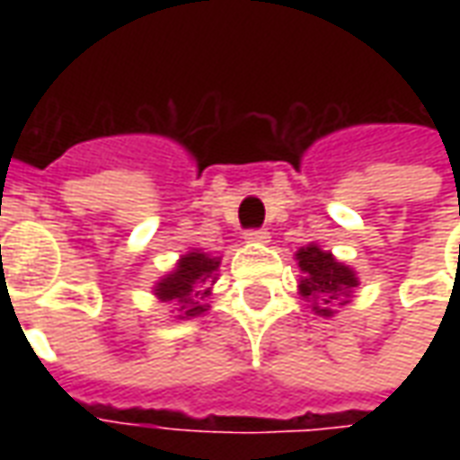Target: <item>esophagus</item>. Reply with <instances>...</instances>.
<instances>
[{
    "instance_id": "34e87169",
    "label": "esophagus",
    "mask_w": 460,
    "mask_h": 460,
    "mask_svg": "<svg viewBox=\"0 0 460 460\" xmlns=\"http://www.w3.org/2000/svg\"><path fill=\"white\" fill-rule=\"evenodd\" d=\"M246 241H249V243H259V246H263V243H269L270 241V234L266 229L246 231Z\"/></svg>"
}]
</instances>
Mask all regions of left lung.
Segmentation results:
<instances>
[{
    "instance_id": "obj_1",
    "label": "left lung",
    "mask_w": 460,
    "mask_h": 460,
    "mask_svg": "<svg viewBox=\"0 0 460 460\" xmlns=\"http://www.w3.org/2000/svg\"><path fill=\"white\" fill-rule=\"evenodd\" d=\"M296 266L300 270V298L310 303L313 313L320 318H332L338 313L335 305H347L359 286L357 270L335 259L330 251L320 249L318 243L296 251Z\"/></svg>"
}]
</instances>
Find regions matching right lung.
I'll list each match as a JSON object with an SVG mask.
<instances>
[{
  "instance_id": "add662e5",
  "label": "right lung",
  "mask_w": 460,
  "mask_h": 460,
  "mask_svg": "<svg viewBox=\"0 0 460 460\" xmlns=\"http://www.w3.org/2000/svg\"><path fill=\"white\" fill-rule=\"evenodd\" d=\"M221 256H211L201 249H190L181 253L170 273H164L152 293L160 303L174 305L172 313H177L174 320H191L204 315L211 308L207 298L219 279Z\"/></svg>"
}]
</instances>
